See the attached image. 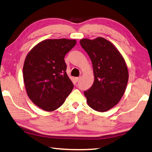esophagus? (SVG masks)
Wrapping results in <instances>:
<instances>
[{"label": "esophagus", "instance_id": "obj_1", "mask_svg": "<svg viewBox=\"0 0 152 152\" xmlns=\"http://www.w3.org/2000/svg\"><path fill=\"white\" fill-rule=\"evenodd\" d=\"M80 79H81V77H76L75 78V80H76L77 82H78L79 80H80Z\"/></svg>", "mask_w": 152, "mask_h": 152}]
</instances>
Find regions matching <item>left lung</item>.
<instances>
[{"instance_id":"obj_1","label":"left lung","mask_w":152,"mask_h":152,"mask_svg":"<svg viewBox=\"0 0 152 152\" xmlns=\"http://www.w3.org/2000/svg\"><path fill=\"white\" fill-rule=\"evenodd\" d=\"M91 58L94 82L84 91L87 104L99 112L110 110L119 103L126 91L129 73L126 61L117 48L102 37L80 41Z\"/></svg>"}]
</instances>
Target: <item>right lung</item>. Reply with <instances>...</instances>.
I'll list each match as a JSON object with an SVG mask.
<instances>
[{
	"instance_id": "1",
	"label": "right lung",
	"mask_w": 152,
	"mask_h": 152,
	"mask_svg": "<svg viewBox=\"0 0 152 152\" xmlns=\"http://www.w3.org/2000/svg\"><path fill=\"white\" fill-rule=\"evenodd\" d=\"M75 39H46L26 55L23 79L28 97L47 111L56 110L71 94L73 84L66 73L65 55L76 45Z\"/></svg>"
}]
</instances>
